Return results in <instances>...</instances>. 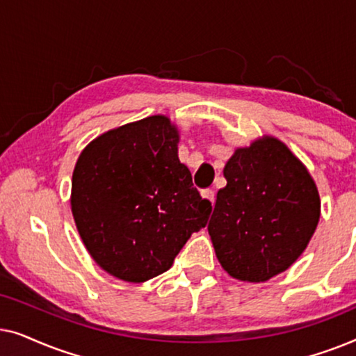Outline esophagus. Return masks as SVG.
I'll return each mask as SVG.
<instances>
[{
    "instance_id": "1",
    "label": "esophagus",
    "mask_w": 356,
    "mask_h": 356,
    "mask_svg": "<svg viewBox=\"0 0 356 356\" xmlns=\"http://www.w3.org/2000/svg\"><path fill=\"white\" fill-rule=\"evenodd\" d=\"M202 197H206L212 204L216 202V193H213V189H202Z\"/></svg>"
}]
</instances>
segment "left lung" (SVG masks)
Segmentation results:
<instances>
[{
    "instance_id": "8db88e82",
    "label": "left lung",
    "mask_w": 356,
    "mask_h": 356,
    "mask_svg": "<svg viewBox=\"0 0 356 356\" xmlns=\"http://www.w3.org/2000/svg\"><path fill=\"white\" fill-rule=\"evenodd\" d=\"M223 177L207 227L217 259L238 280H269L308 246L319 222L318 188L275 138L236 149Z\"/></svg>"
}]
</instances>
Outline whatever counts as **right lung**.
Instances as JSON below:
<instances>
[{
  "label": "right lung",
  "instance_id": "add662e5",
  "mask_svg": "<svg viewBox=\"0 0 356 356\" xmlns=\"http://www.w3.org/2000/svg\"><path fill=\"white\" fill-rule=\"evenodd\" d=\"M71 209L87 251L102 269L145 282L172 267L212 204L178 160V131L155 115L92 140L72 173Z\"/></svg>",
  "mask_w": 356,
  "mask_h": 356
}]
</instances>
